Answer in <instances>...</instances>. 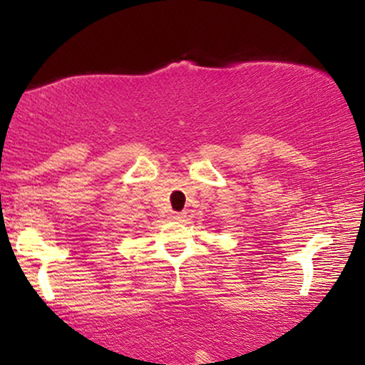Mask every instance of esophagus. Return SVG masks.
Masks as SVG:
<instances>
[{
  "label": "esophagus",
  "mask_w": 365,
  "mask_h": 365,
  "mask_svg": "<svg viewBox=\"0 0 365 365\" xmlns=\"http://www.w3.org/2000/svg\"><path fill=\"white\" fill-rule=\"evenodd\" d=\"M184 217H186V216H184L182 212H171V214H169V219H171V221H182Z\"/></svg>",
  "instance_id": "esophagus-1"
}]
</instances>
